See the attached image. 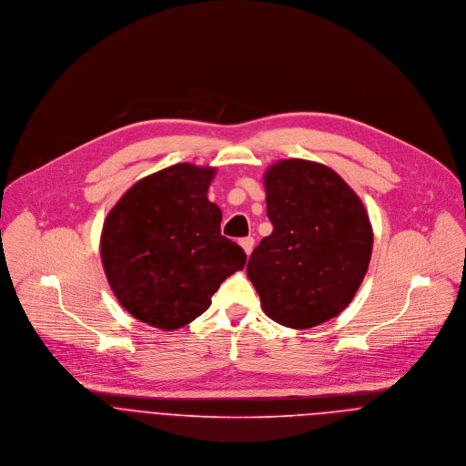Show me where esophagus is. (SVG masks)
Listing matches in <instances>:
<instances>
[{"label":"esophagus","mask_w":466,"mask_h":466,"mask_svg":"<svg viewBox=\"0 0 466 466\" xmlns=\"http://www.w3.org/2000/svg\"><path fill=\"white\" fill-rule=\"evenodd\" d=\"M240 246L242 249L246 251V255L249 257L253 253V248H255V238L253 237H246V238H240Z\"/></svg>","instance_id":"34e87169"}]
</instances>
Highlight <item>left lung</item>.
<instances>
[{"label":"left lung","instance_id":"obj_1","mask_svg":"<svg viewBox=\"0 0 466 466\" xmlns=\"http://www.w3.org/2000/svg\"><path fill=\"white\" fill-rule=\"evenodd\" d=\"M272 233L248 262L267 316L289 329H312L340 314L371 258L373 229L359 196L332 168L281 159L267 168Z\"/></svg>","mask_w":466,"mask_h":466}]
</instances>
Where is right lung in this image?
<instances>
[{
  "mask_svg": "<svg viewBox=\"0 0 466 466\" xmlns=\"http://www.w3.org/2000/svg\"><path fill=\"white\" fill-rule=\"evenodd\" d=\"M215 168L177 163L133 185L109 211L100 257L120 305L141 323L177 330L211 305L220 283L246 266L220 235L208 200Z\"/></svg>",
  "mask_w": 466,
  "mask_h": 466,
  "instance_id": "right-lung-1",
  "label": "right lung"
}]
</instances>
